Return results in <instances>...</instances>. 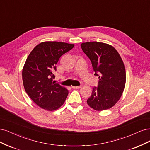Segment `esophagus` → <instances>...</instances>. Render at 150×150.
Masks as SVG:
<instances>
[{
    "mask_svg": "<svg viewBox=\"0 0 150 150\" xmlns=\"http://www.w3.org/2000/svg\"><path fill=\"white\" fill-rule=\"evenodd\" d=\"M71 88L74 89H79L81 88V86H71Z\"/></svg>",
    "mask_w": 150,
    "mask_h": 150,
    "instance_id": "obj_1",
    "label": "esophagus"
}]
</instances>
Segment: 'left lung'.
<instances>
[{"instance_id": "1", "label": "left lung", "mask_w": 150, "mask_h": 150, "mask_svg": "<svg viewBox=\"0 0 150 150\" xmlns=\"http://www.w3.org/2000/svg\"><path fill=\"white\" fill-rule=\"evenodd\" d=\"M81 47L91 62L94 75L99 79L97 87L93 88L86 102L96 111L112 108L120 98L126 83L122 58L114 47L107 43L86 42Z\"/></svg>"}]
</instances>
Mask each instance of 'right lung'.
Returning <instances> with one entry per match:
<instances>
[{
  "mask_svg": "<svg viewBox=\"0 0 150 150\" xmlns=\"http://www.w3.org/2000/svg\"><path fill=\"white\" fill-rule=\"evenodd\" d=\"M74 44L60 42H44L37 45L27 57L22 70L24 88L40 107L54 111L64 103L69 91L55 83L54 72L62 55Z\"/></svg>",
  "mask_w": 150,
  "mask_h": 150,
  "instance_id": "1",
  "label": "right lung"
}]
</instances>
